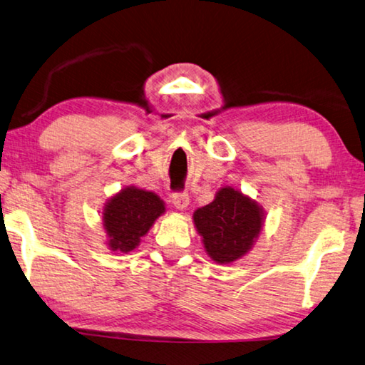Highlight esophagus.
Returning <instances> with one entry per match:
<instances>
[{"label": "esophagus", "instance_id": "esophagus-1", "mask_svg": "<svg viewBox=\"0 0 365 365\" xmlns=\"http://www.w3.org/2000/svg\"><path fill=\"white\" fill-rule=\"evenodd\" d=\"M173 205H175L178 210H184L189 205V195L186 192H179V194H173Z\"/></svg>", "mask_w": 365, "mask_h": 365}]
</instances>
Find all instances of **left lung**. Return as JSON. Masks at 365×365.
Here are the masks:
<instances>
[{
  "mask_svg": "<svg viewBox=\"0 0 365 365\" xmlns=\"http://www.w3.org/2000/svg\"><path fill=\"white\" fill-rule=\"evenodd\" d=\"M192 218L208 257L226 265L252 249L264 228L265 210L241 190L225 186L213 202L197 208Z\"/></svg>",
  "mask_w": 365,
  "mask_h": 365,
  "instance_id": "8db88e82",
  "label": "left lung"
}]
</instances>
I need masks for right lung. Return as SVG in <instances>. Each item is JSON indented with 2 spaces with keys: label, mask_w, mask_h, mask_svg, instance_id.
Masks as SVG:
<instances>
[{
  "label": "right lung",
  "mask_w": 365,
  "mask_h": 365,
  "mask_svg": "<svg viewBox=\"0 0 365 365\" xmlns=\"http://www.w3.org/2000/svg\"><path fill=\"white\" fill-rule=\"evenodd\" d=\"M165 212V202L150 190L135 186L119 190L108 199L101 213L110 250L116 254L134 250Z\"/></svg>",
  "instance_id": "1"
}]
</instances>
